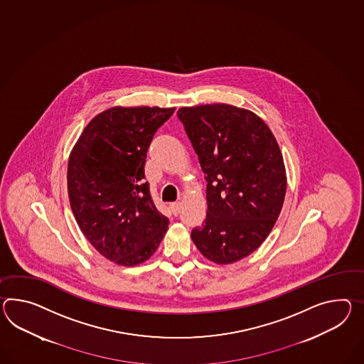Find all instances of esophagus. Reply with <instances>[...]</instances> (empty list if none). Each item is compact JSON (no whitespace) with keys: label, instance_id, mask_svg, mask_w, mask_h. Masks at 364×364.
<instances>
[{"label":"esophagus","instance_id":"obj_1","mask_svg":"<svg viewBox=\"0 0 364 364\" xmlns=\"http://www.w3.org/2000/svg\"><path fill=\"white\" fill-rule=\"evenodd\" d=\"M169 208H171L172 213L178 215L180 213V209H181V204L180 203H172V204L169 205Z\"/></svg>","mask_w":364,"mask_h":364}]
</instances>
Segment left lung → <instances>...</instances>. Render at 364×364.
I'll return each instance as SVG.
<instances>
[{
  "instance_id": "left-lung-1",
  "label": "left lung",
  "mask_w": 364,
  "mask_h": 364,
  "mask_svg": "<svg viewBox=\"0 0 364 364\" xmlns=\"http://www.w3.org/2000/svg\"><path fill=\"white\" fill-rule=\"evenodd\" d=\"M178 119L198 156L206 184V220L192 230L196 247L217 264L257 250L283 208L287 175L269 127L228 104L181 107Z\"/></svg>"
}]
</instances>
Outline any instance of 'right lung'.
Instances as JSON below:
<instances>
[{
  "mask_svg": "<svg viewBox=\"0 0 364 364\" xmlns=\"http://www.w3.org/2000/svg\"><path fill=\"white\" fill-rule=\"evenodd\" d=\"M175 107L107 109L95 117L71 151L67 171L72 213L101 255L121 266L141 264L168 229L144 181L154 134Z\"/></svg>",
  "mask_w": 364,
  "mask_h": 364,
  "instance_id": "right-lung-1",
  "label": "right lung"
}]
</instances>
